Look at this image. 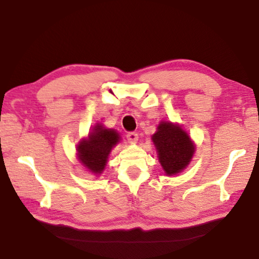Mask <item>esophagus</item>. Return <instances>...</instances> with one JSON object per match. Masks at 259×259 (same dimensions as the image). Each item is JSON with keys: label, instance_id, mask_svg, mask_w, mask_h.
<instances>
[{"label": "esophagus", "instance_id": "obj_1", "mask_svg": "<svg viewBox=\"0 0 259 259\" xmlns=\"http://www.w3.org/2000/svg\"><path fill=\"white\" fill-rule=\"evenodd\" d=\"M126 139H128L130 143H136L138 140V134L134 133V131H131V133L126 134Z\"/></svg>", "mask_w": 259, "mask_h": 259}]
</instances>
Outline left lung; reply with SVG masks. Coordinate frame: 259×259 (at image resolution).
I'll return each mask as SVG.
<instances>
[{
  "label": "left lung",
  "instance_id": "8db88e82",
  "mask_svg": "<svg viewBox=\"0 0 259 259\" xmlns=\"http://www.w3.org/2000/svg\"><path fill=\"white\" fill-rule=\"evenodd\" d=\"M152 139L166 175L181 172L190 163L194 146L181 126L174 125L170 122H161Z\"/></svg>",
  "mask_w": 259,
  "mask_h": 259
}]
</instances>
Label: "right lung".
Segmentation results:
<instances>
[{
	"label": "right lung",
	"instance_id": "1",
	"mask_svg": "<svg viewBox=\"0 0 259 259\" xmlns=\"http://www.w3.org/2000/svg\"><path fill=\"white\" fill-rule=\"evenodd\" d=\"M119 140L120 137L116 131L96 125L89 138L78 144V157L90 171L102 174L109 152Z\"/></svg>",
	"mask_w": 259,
	"mask_h": 259
}]
</instances>
